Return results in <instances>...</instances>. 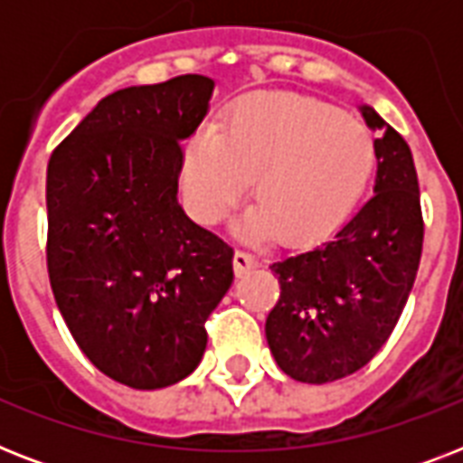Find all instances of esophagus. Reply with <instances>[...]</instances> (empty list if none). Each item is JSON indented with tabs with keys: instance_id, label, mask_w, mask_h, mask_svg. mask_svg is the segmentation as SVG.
Returning a JSON list of instances; mask_svg holds the SVG:
<instances>
[{
	"instance_id": "1",
	"label": "esophagus",
	"mask_w": 463,
	"mask_h": 463,
	"mask_svg": "<svg viewBox=\"0 0 463 463\" xmlns=\"http://www.w3.org/2000/svg\"><path fill=\"white\" fill-rule=\"evenodd\" d=\"M232 264H235V271H238V274H247V271L257 267L260 261H257V257H254L250 250H238L235 257H232Z\"/></svg>"
}]
</instances>
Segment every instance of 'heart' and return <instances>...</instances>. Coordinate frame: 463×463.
Masks as SVG:
<instances>
[{
	"mask_svg": "<svg viewBox=\"0 0 463 463\" xmlns=\"http://www.w3.org/2000/svg\"><path fill=\"white\" fill-rule=\"evenodd\" d=\"M377 146L360 119L305 96L238 105L216 132H199L184 151L192 209L216 223L252 180L257 206L245 231L309 242L334 231L365 192Z\"/></svg>",
	"mask_w": 463,
	"mask_h": 463,
	"instance_id": "heart-1",
	"label": "heart"
}]
</instances>
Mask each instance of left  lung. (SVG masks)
<instances>
[{"label": "left lung", "mask_w": 463, "mask_h": 463, "mask_svg": "<svg viewBox=\"0 0 463 463\" xmlns=\"http://www.w3.org/2000/svg\"><path fill=\"white\" fill-rule=\"evenodd\" d=\"M380 132L374 194L326 242L271 264L281 298L267 341L283 373L307 384L348 377L377 355L409 300L423 252L420 189L409 144L363 108Z\"/></svg>", "instance_id": "1"}]
</instances>
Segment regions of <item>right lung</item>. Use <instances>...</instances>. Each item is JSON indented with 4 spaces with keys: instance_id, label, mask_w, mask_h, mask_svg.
Listing matches in <instances>:
<instances>
[{
    "instance_id": "obj_1",
    "label": "right lung",
    "mask_w": 463,
    "mask_h": 463,
    "mask_svg": "<svg viewBox=\"0 0 463 463\" xmlns=\"http://www.w3.org/2000/svg\"><path fill=\"white\" fill-rule=\"evenodd\" d=\"M213 81L184 74L105 96L47 163V274L86 358L132 389L184 380L232 283V247L177 203L182 139Z\"/></svg>"
}]
</instances>
